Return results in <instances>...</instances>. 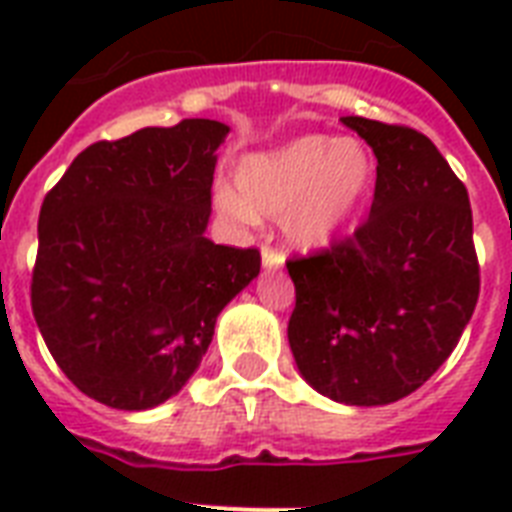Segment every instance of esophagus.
Wrapping results in <instances>:
<instances>
[{"label":"esophagus","mask_w":512,"mask_h":512,"mask_svg":"<svg viewBox=\"0 0 512 512\" xmlns=\"http://www.w3.org/2000/svg\"><path fill=\"white\" fill-rule=\"evenodd\" d=\"M284 265V255H281L279 249H271V247H263V268L268 271H276Z\"/></svg>","instance_id":"34e87169"}]
</instances>
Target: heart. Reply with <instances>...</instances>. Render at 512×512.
Here are the masks:
<instances>
[{"label":"heart","instance_id":"b5f03b06","mask_svg":"<svg viewBox=\"0 0 512 512\" xmlns=\"http://www.w3.org/2000/svg\"><path fill=\"white\" fill-rule=\"evenodd\" d=\"M374 177L377 162L364 140L303 135L247 156L236 170V191L217 188L215 204L239 223L279 217L289 247L316 252L348 228L369 199Z\"/></svg>","mask_w":512,"mask_h":512}]
</instances>
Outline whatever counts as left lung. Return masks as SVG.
<instances>
[{
	"instance_id": "obj_1",
	"label": "left lung",
	"mask_w": 512,
	"mask_h": 512,
	"mask_svg": "<svg viewBox=\"0 0 512 512\" xmlns=\"http://www.w3.org/2000/svg\"><path fill=\"white\" fill-rule=\"evenodd\" d=\"M377 156L366 223L319 255L289 260L287 337L303 380L348 406L409 396L452 356L478 303L465 185L422 132L342 116Z\"/></svg>"
}]
</instances>
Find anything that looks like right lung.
<instances>
[{"instance_id": "1", "label": "right lung", "mask_w": 512, "mask_h": 512, "mask_svg": "<svg viewBox=\"0 0 512 512\" xmlns=\"http://www.w3.org/2000/svg\"><path fill=\"white\" fill-rule=\"evenodd\" d=\"M228 132L183 119L100 140L44 196L31 308L84 396L124 412L177 396L220 311L260 273L257 249L204 236Z\"/></svg>"}]
</instances>
